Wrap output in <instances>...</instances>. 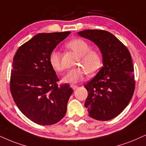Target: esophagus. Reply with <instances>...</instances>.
<instances>
[{"label": "esophagus", "mask_w": 146, "mask_h": 146, "mask_svg": "<svg viewBox=\"0 0 146 146\" xmlns=\"http://www.w3.org/2000/svg\"><path fill=\"white\" fill-rule=\"evenodd\" d=\"M71 86V88H73V90H75L77 89V88H78V86H77V85H74V84H72Z\"/></svg>", "instance_id": "1"}]
</instances>
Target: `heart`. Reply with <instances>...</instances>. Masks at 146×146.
<instances>
[{
    "label": "heart",
    "mask_w": 146,
    "mask_h": 146,
    "mask_svg": "<svg viewBox=\"0 0 146 146\" xmlns=\"http://www.w3.org/2000/svg\"><path fill=\"white\" fill-rule=\"evenodd\" d=\"M67 48L78 55L76 65L82 66L69 70L62 81L67 84H76L86 77L87 73L92 76L99 71L102 64V56L98 50L91 49L89 44L85 40L76 38L67 44ZM49 62L52 69L57 72L63 70L61 55L58 50H52L49 55ZM84 67L83 68L82 67Z\"/></svg>",
    "instance_id": "heart-1"
}]
</instances>
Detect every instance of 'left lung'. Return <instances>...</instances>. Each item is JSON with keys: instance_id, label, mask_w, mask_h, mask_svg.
Instances as JSON below:
<instances>
[{"instance_id": "obj_1", "label": "left lung", "mask_w": 146, "mask_h": 146, "mask_svg": "<svg viewBox=\"0 0 146 146\" xmlns=\"http://www.w3.org/2000/svg\"><path fill=\"white\" fill-rule=\"evenodd\" d=\"M96 44L102 52L103 66L84 87L88 92L85 102L90 117L108 121L126 108L133 95L135 81L131 56L127 48L113 34L102 29L79 32Z\"/></svg>"}]
</instances>
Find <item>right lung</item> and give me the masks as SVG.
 Masks as SVG:
<instances>
[{
    "mask_svg": "<svg viewBox=\"0 0 146 146\" xmlns=\"http://www.w3.org/2000/svg\"><path fill=\"white\" fill-rule=\"evenodd\" d=\"M70 32L38 34L21 45L13 60L10 90L25 117L40 125L57 123L67 112L73 93L69 84L58 85L49 55Z\"/></svg>",
    "mask_w": 146,
    "mask_h": 146,
    "instance_id": "obj_1",
    "label": "right lung"
}]
</instances>
